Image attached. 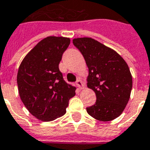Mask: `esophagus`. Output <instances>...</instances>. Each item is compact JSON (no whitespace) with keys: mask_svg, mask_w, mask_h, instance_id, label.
Returning a JSON list of instances; mask_svg holds the SVG:
<instances>
[{"mask_svg":"<svg viewBox=\"0 0 150 150\" xmlns=\"http://www.w3.org/2000/svg\"><path fill=\"white\" fill-rule=\"evenodd\" d=\"M76 86L78 87L79 89H81H81H83V88H84V85H83V82H82V81H81L80 78H79L78 80L76 81Z\"/></svg>","mask_w":150,"mask_h":150,"instance_id":"1","label":"esophagus"}]
</instances>
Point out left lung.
I'll return each instance as SVG.
<instances>
[{
    "instance_id": "1",
    "label": "left lung",
    "mask_w": 150,
    "mask_h": 150,
    "mask_svg": "<svg viewBox=\"0 0 150 150\" xmlns=\"http://www.w3.org/2000/svg\"><path fill=\"white\" fill-rule=\"evenodd\" d=\"M74 46L88 67V88L95 91L96 104L86 108L90 116L110 121L121 114L129 101L132 76L125 59L114 50L91 38H75Z\"/></svg>"
}]
</instances>
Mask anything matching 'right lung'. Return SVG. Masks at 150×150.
<instances>
[{
  "label": "right lung",
  "instance_id": "add662e5",
  "mask_svg": "<svg viewBox=\"0 0 150 150\" xmlns=\"http://www.w3.org/2000/svg\"><path fill=\"white\" fill-rule=\"evenodd\" d=\"M70 39L51 36L43 39L21 62L17 74L19 96L33 117L52 121L67 112L76 88L67 83L59 64Z\"/></svg>",
  "mask_w": 150,
  "mask_h": 150
}]
</instances>
